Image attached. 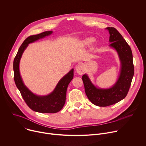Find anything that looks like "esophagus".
I'll use <instances>...</instances> for the list:
<instances>
[{
    "instance_id": "esophagus-1",
    "label": "esophagus",
    "mask_w": 146,
    "mask_h": 146,
    "mask_svg": "<svg viewBox=\"0 0 146 146\" xmlns=\"http://www.w3.org/2000/svg\"><path fill=\"white\" fill-rule=\"evenodd\" d=\"M76 71L79 75H82L85 71L84 65L82 64H78V65L76 67Z\"/></svg>"
}]
</instances>
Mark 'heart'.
<instances>
[{"label":"heart","instance_id":"1","mask_svg":"<svg viewBox=\"0 0 146 146\" xmlns=\"http://www.w3.org/2000/svg\"><path fill=\"white\" fill-rule=\"evenodd\" d=\"M94 41V38L92 37H87L83 40V44L86 46L90 45L93 41Z\"/></svg>","mask_w":146,"mask_h":146}]
</instances>
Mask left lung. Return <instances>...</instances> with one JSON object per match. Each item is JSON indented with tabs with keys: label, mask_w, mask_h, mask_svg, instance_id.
<instances>
[{
	"label": "left lung",
	"mask_w": 146,
	"mask_h": 146,
	"mask_svg": "<svg viewBox=\"0 0 146 146\" xmlns=\"http://www.w3.org/2000/svg\"><path fill=\"white\" fill-rule=\"evenodd\" d=\"M110 34L109 46L117 53L120 61V72L117 80L109 88L96 87L87 74L82 76L85 92L94 105L106 107L126 97L134 74L133 56L131 47L119 32L113 27L106 28Z\"/></svg>",
	"instance_id": "left-lung-1"
}]
</instances>
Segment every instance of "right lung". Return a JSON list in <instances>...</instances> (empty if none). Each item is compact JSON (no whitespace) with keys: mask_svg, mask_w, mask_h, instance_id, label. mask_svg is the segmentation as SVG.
<instances>
[{"mask_svg":"<svg viewBox=\"0 0 146 146\" xmlns=\"http://www.w3.org/2000/svg\"><path fill=\"white\" fill-rule=\"evenodd\" d=\"M53 32L46 31L38 35L29 36L20 46L14 59L13 70L14 81L27 105L32 110L41 113H55L63 108L66 100L67 88L73 78L74 69H72L58 81L54 90L47 95H38L33 93L25 85L19 72L21 58L29 44L51 35Z\"/></svg>","mask_w":146,"mask_h":146,"instance_id":"1","label":"right lung"}]
</instances>
